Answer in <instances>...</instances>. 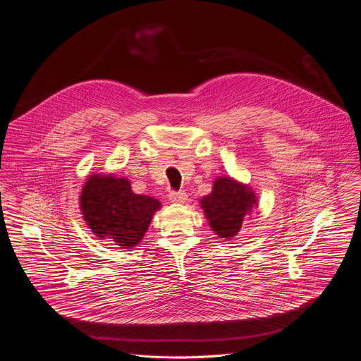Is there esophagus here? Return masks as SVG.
<instances>
[{"label":"esophagus","mask_w":361,"mask_h":361,"mask_svg":"<svg viewBox=\"0 0 361 361\" xmlns=\"http://www.w3.org/2000/svg\"><path fill=\"white\" fill-rule=\"evenodd\" d=\"M169 198L173 202H184L187 200V194L184 191H170Z\"/></svg>","instance_id":"obj_1"}]
</instances>
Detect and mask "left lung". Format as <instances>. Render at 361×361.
<instances>
[{
  "instance_id": "obj_1",
  "label": "left lung",
  "mask_w": 361,
  "mask_h": 361,
  "mask_svg": "<svg viewBox=\"0 0 361 361\" xmlns=\"http://www.w3.org/2000/svg\"><path fill=\"white\" fill-rule=\"evenodd\" d=\"M252 204H255L254 192L227 177L217 178L212 194L201 200L210 227L221 238L234 237L240 231L244 216L250 213Z\"/></svg>"
}]
</instances>
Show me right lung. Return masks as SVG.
<instances>
[{"label": "right lung", "instance_id": "obj_1", "mask_svg": "<svg viewBox=\"0 0 361 361\" xmlns=\"http://www.w3.org/2000/svg\"><path fill=\"white\" fill-rule=\"evenodd\" d=\"M80 205L98 240L110 238L121 248H130L141 241L161 204L149 195L135 194L126 178L94 174L82 188Z\"/></svg>", "mask_w": 361, "mask_h": 361}]
</instances>
